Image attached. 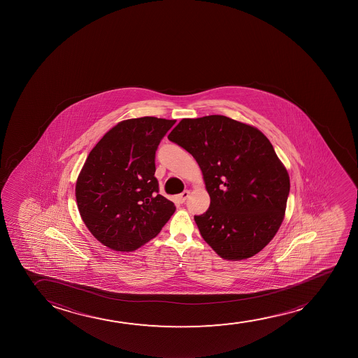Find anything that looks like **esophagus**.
I'll return each instance as SVG.
<instances>
[{
    "instance_id": "obj_1",
    "label": "esophagus",
    "mask_w": 358,
    "mask_h": 358,
    "mask_svg": "<svg viewBox=\"0 0 358 358\" xmlns=\"http://www.w3.org/2000/svg\"><path fill=\"white\" fill-rule=\"evenodd\" d=\"M189 195H190V191L189 190H184L182 192H181L180 195L177 196V200L178 202H180V203H184L185 202L186 199L189 197Z\"/></svg>"
}]
</instances>
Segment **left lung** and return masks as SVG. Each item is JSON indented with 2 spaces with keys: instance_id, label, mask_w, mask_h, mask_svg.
Returning <instances> with one entry per match:
<instances>
[{
  "instance_id": "obj_1",
  "label": "left lung",
  "mask_w": 358,
  "mask_h": 358,
  "mask_svg": "<svg viewBox=\"0 0 358 358\" xmlns=\"http://www.w3.org/2000/svg\"><path fill=\"white\" fill-rule=\"evenodd\" d=\"M168 138L203 174L210 205L195 222L206 243L231 261L266 248L284 220L290 179L264 134L215 115L181 120Z\"/></svg>"
}]
</instances>
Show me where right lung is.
<instances>
[{
    "label": "right lung",
    "mask_w": 358,
    "mask_h": 358,
    "mask_svg": "<svg viewBox=\"0 0 358 358\" xmlns=\"http://www.w3.org/2000/svg\"><path fill=\"white\" fill-rule=\"evenodd\" d=\"M177 120H123L105 134L86 158L76 186L78 208L101 243L135 251L155 238L176 206L159 195L156 151Z\"/></svg>",
    "instance_id": "right-lung-1"
}]
</instances>
